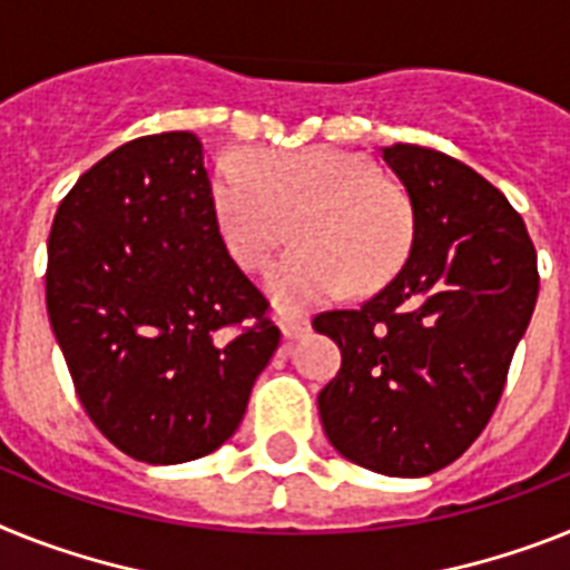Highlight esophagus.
<instances>
[{
    "mask_svg": "<svg viewBox=\"0 0 570 570\" xmlns=\"http://www.w3.org/2000/svg\"><path fill=\"white\" fill-rule=\"evenodd\" d=\"M309 315H289V318H281V333H284L286 342H295V338L307 336L309 333Z\"/></svg>",
    "mask_w": 570,
    "mask_h": 570,
    "instance_id": "1",
    "label": "esophagus"
}]
</instances>
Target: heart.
I'll return each mask as SVG.
<instances>
[{
    "mask_svg": "<svg viewBox=\"0 0 570 570\" xmlns=\"http://www.w3.org/2000/svg\"><path fill=\"white\" fill-rule=\"evenodd\" d=\"M212 203L219 234L243 269L261 272L298 234L266 289L281 309L338 298L356 281L376 289L400 272L411 248L409 199L353 153L309 147L261 156L252 167L223 161Z\"/></svg>",
    "mask_w": 570,
    "mask_h": 570,
    "instance_id": "obj_1",
    "label": "heart"
}]
</instances>
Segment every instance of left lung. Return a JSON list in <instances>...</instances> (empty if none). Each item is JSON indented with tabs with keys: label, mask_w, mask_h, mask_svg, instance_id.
I'll return each instance as SVG.
<instances>
[{
	"label": "left lung",
	"mask_w": 570,
	"mask_h": 570,
	"mask_svg": "<svg viewBox=\"0 0 570 570\" xmlns=\"http://www.w3.org/2000/svg\"><path fill=\"white\" fill-rule=\"evenodd\" d=\"M411 203L409 261L358 309L315 315L342 351L318 394L338 455L423 478L475 443L537 307V248L495 185L446 153L382 147Z\"/></svg>",
	"instance_id": "8db88e82"
}]
</instances>
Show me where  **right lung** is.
I'll return each instance as SVG.
<instances>
[{
	"mask_svg": "<svg viewBox=\"0 0 570 570\" xmlns=\"http://www.w3.org/2000/svg\"><path fill=\"white\" fill-rule=\"evenodd\" d=\"M46 304L89 420L161 466L237 432L281 342L219 234L194 132L127 141L80 176L51 226Z\"/></svg>",
	"mask_w": 570,
	"mask_h": 570,
	"instance_id": "right-lung-1",
	"label": "right lung"
}]
</instances>
